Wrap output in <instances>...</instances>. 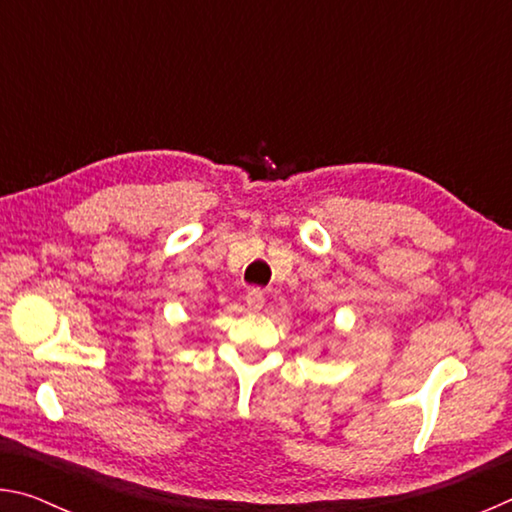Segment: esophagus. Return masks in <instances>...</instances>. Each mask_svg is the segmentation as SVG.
Wrapping results in <instances>:
<instances>
[{
	"label": "esophagus",
	"instance_id": "1",
	"mask_svg": "<svg viewBox=\"0 0 512 512\" xmlns=\"http://www.w3.org/2000/svg\"><path fill=\"white\" fill-rule=\"evenodd\" d=\"M244 300H246V307H248L250 311L262 309V307H264V291H262V289H255V287L248 289Z\"/></svg>",
	"mask_w": 512,
	"mask_h": 512
}]
</instances>
